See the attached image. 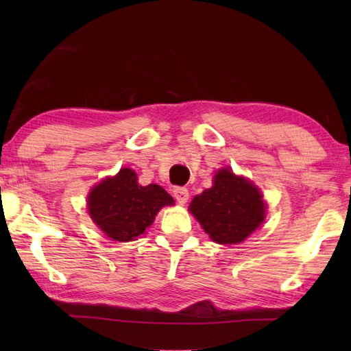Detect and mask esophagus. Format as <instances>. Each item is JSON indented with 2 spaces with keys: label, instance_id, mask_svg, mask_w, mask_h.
<instances>
[{
  "label": "esophagus",
  "instance_id": "1",
  "mask_svg": "<svg viewBox=\"0 0 351 351\" xmlns=\"http://www.w3.org/2000/svg\"><path fill=\"white\" fill-rule=\"evenodd\" d=\"M173 196L180 204H185L189 200V190L185 187H175L173 189Z\"/></svg>",
  "mask_w": 351,
  "mask_h": 351
}]
</instances>
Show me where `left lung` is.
<instances>
[{"instance_id": "8db88e82", "label": "left lung", "mask_w": 351, "mask_h": 351, "mask_svg": "<svg viewBox=\"0 0 351 351\" xmlns=\"http://www.w3.org/2000/svg\"><path fill=\"white\" fill-rule=\"evenodd\" d=\"M190 211L219 244L241 243L265 219L263 195L229 169L215 173L213 187L191 200Z\"/></svg>"}]
</instances>
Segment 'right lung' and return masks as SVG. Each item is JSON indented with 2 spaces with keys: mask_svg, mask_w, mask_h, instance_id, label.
<instances>
[{
  "mask_svg": "<svg viewBox=\"0 0 351 351\" xmlns=\"http://www.w3.org/2000/svg\"><path fill=\"white\" fill-rule=\"evenodd\" d=\"M164 205H173V197L156 184L141 187L131 169H122L88 195L92 220L114 241H132L143 234Z\"/></svg>",
  "mask_w": 351,
  "mask_h": 351,
  "instance_id": "obj_1",
  "label": "right lung"
}]
</instances>
